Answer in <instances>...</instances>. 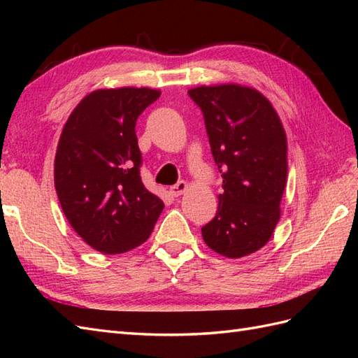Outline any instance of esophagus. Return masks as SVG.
<instances>
[{
    "instance_id": "esophagus-1",
    "label": "esophagus",
    "mask_w": 358,
    "mask_h": 358,
    "mask_svg": "<svg viewBox=\"0 0 358 358\" xmlns=\"http://www.w3.org/2000/svg\"><path fill=\"white\" fill-rule=\"evenodd\" d=\"M186 191H187V183H186V181H178L177 185L171 186V194L173 196H180L181 194H185Z\"/></svg>"
}]
</instances>
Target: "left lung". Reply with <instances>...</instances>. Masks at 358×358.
Masks as SVG:
<instances>
[{"mask_svg": "<svg viewBox=\"0 0 358 358\" xmlns=\"http://www.w3.org/2000/svg\"><path fill=\"white\" fill-rule=\"evenodd\" d=\"M201 109L215 164L223 177L214 220L201 227L206 245L227 258L262 249L281 215L287 140L271 101L240 85L187 90Z\"/></svg>", "mask_w": 358, "mask_h": 358, "instance_id": "8db88e82", "label": "left lung"}]
</instances>
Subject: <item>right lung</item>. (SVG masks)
<instances>
[{
  "label": "right lung",
  "instance_id": "1",
  "mask_svg": "<svg viewBox=\"0 0 358 358\" xmlns=\"http://www.w3.org/2000/svg\"><path fill=\"white\" fill-rule=\"evenodd\" d=\"M162 92L149 87L98 89L67 118L59 136L55 189L73 231L103 254L143 245L164 203L144 187L136 118Z\"/></svg>",
  "mask_w": 358,
  "mask_h": 358
}]
</instances>
